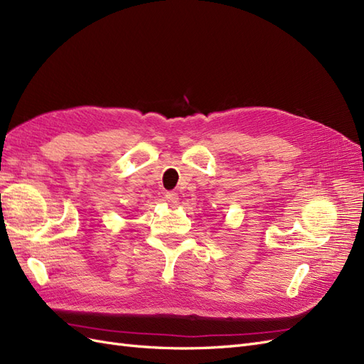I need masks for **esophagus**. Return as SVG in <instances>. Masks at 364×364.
Returning <instances> with one entry per match:
<instances>
[{
    "label": "esophagus",
    "mask_w": 364,
    "mask_h": 364,
    "mask_svg": "<svg viewBox=\"0 0 364 364\" xmlns=\"http://www.w3.org/2000/svg\"><path fill=\"white\" fill-rule=\"evenodd\" d=\"M165 200H167L170 205H176L179 202V196H178V193L170 191V193L165 194Z\"/></svg>",
    "instance_id": "esophagus-1"
}]
</instances>
